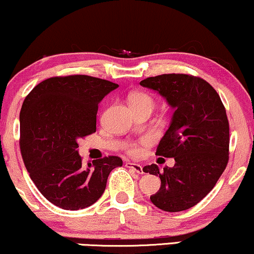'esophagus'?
<instances>
[{"mask_svg": "<svg viewBox=\"0 0 254 254\" xmlns=\"http://www.w3.org/2000/svg\"><path fill=\"white\" fill-rule=\"evenodd\" d=\"M125 165H127V168L132 169L134 172L139 173V175H143V173H144V170H143V168H142V165H140V164H137V163H131V162H127V164H125Z\"/></svg>", "mask_w": 254, "mask_h": 254, "instance_id": "1", "label": "esophagus"}]
</instances>
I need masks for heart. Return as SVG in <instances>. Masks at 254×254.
I'll use <instances>...</instances> for the list:
<instances>
[{"label": "heart", "instance_id": "obj_1", "mask_svg": "<svg viewBox=\"0 0 254 254\" xmlns=\"http://www.w3.org/2000/svg\"><path fill=\"white\" fill-rule=\"evenodd\" d=\"M130 105H149V107H153V101L147 94L144 92H136V94L130 96ZM134 147H131L130 152H136Z\"/></svg>", "mask_w": 254, "mask_h": 254}]
</instances>
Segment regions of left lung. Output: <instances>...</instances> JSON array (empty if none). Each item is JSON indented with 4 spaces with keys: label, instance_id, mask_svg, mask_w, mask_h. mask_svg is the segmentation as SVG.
Returning a JSON list of instances; mask_svg holds the SVG:
<instances>
[{
    "label": "left lung",
    "instance_id": "1",
    "mask_svg": "<svg viewBox=\"0 0 254 254\" xmlns=\"http://www.w3.org/2000/svg\"><path fill=\"white\" fill-rule=\"evenodd\" d=\"M157 91L173 115L156 155L175 158L173 168L158 165L144 171L159 176L160 188L150 197L166 212L188 210L216 185L229 162L230 127L219 95L206 81L184 73H165L139 83Z\"/></svg>",
    "mask_w": 254,
    "mask_h": 254
}]
</instances>
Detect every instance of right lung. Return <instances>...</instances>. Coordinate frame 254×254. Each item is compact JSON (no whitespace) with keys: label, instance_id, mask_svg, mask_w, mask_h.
Returning <instances> with one entry per match:
<instances>
[{"label":"right lung","instance_id":"add662e5","mask_svg":"<svg viewBox=\"0 0 254 254\" xmlns=\"http://www.w3.org/2000/svg\"><path fill=\"white\" fill-rule=\"evenodd\" d=\"M118 84L85 75L51 77L25 97L20 147L29 176L50 203L76 211L102 197L110 172L123 165L109 156L84 165L78 139L96 131L99 102Z\"/></svg>","mask_w":254,"mask_h":254}]
</instances>
